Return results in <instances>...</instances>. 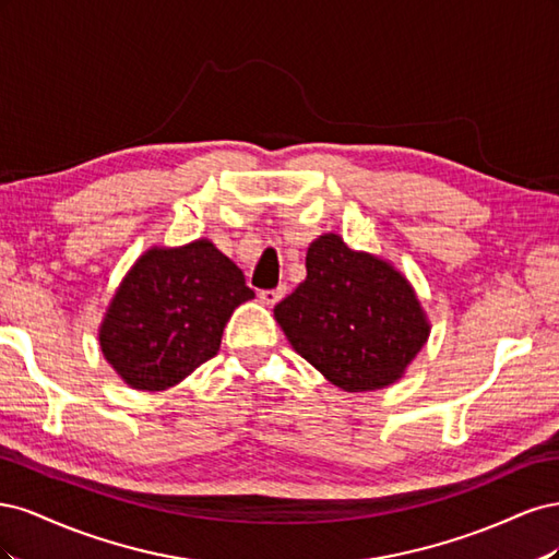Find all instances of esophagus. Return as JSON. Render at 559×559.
<instances>
[{
    "label": "esophagus",
    "instance_id": "esophagus-1",
    "mask_svg": "<svg viewBox=\"0 0 559 559\" xmlns=\"http://www.w3.org/2000/svg\"><path fill=\"white\" fill-rule=\"evenodd\" d=\"M286 289L284 286H277V289H265V292H259V300L263 302V306H275V302H280L284 298Z\"/></svg>",
    "mask_w": 559,
    "mask_h": 559
}]
</instances>
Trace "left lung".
<instances>
[{
  "label": "left lung",
  "mask_w": 559,
  "mask_h": 559,
  "mask_svg": "<svg viewBox=\"0 0 559 559\" xmlns=\"http://www.w3.org/2000/svg\"><path fill=\"white\" fill-rule=\"evenodd\" d=\"M306 267L308 277L275 306L292 347L345 392L394 384L429 337L411 282L335 233L308 247Z\"/></svg>",
  "instance_id": "obj_1"
}]
</instances>
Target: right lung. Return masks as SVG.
Here are the masks:
<instances>
[{
    "label": "right lung",
    "instance_id": "right-lung-1",
    "mask_svg": "<svg viewBox=\"0 0 559 559\" xmlns=\"http://www.w3.org/2000/svg\"><path fill=\"white\" fill-rule=\"evenodd\" d=\"M251 298L242 270L210 240L151 247L116 289L99 347L126 384L163 392L214 357L233 310Z\"/></svg>",
    "mask_w": 559,
    "mask_h": 559
}]
</instances>
